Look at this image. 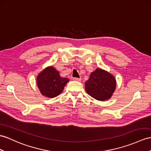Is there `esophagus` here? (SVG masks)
I'll return each mask as SVG.
<instances>
[{
	"mask_svg": "<svg viewBox=\"0 0 151 151\" xmlns=\"http://www.w3.org/2000/svg\"><path fill=\"white\" fill-rule=\"evenodd\" d=\"M73 81H78V82H80L81 81V78H73Z\"/></svg>",
	"mask_w": 151,
	"mask_h": 151,
	"instance_id": "obj_1",
	"label": "esophagus"
}]
</instances>
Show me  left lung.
Listing matches in <instances>:
<instances>
[{
	"mask_svg": "<svg viewBox=\"0 0 151 151\" xmlns=\"http://www.w3.org/2000/svg\"><path fill=\"white\" fill-rule=\"evenodd\" d=\"M116 79L111 73L97 68L85 82V90L91 97L103 101L110 99L116 89Z\"/></svg>",
	"mask_w": 151,
	"mask_h": 151,
	"instance_id": "1",
	"label": "left lung"
}]
</instances>
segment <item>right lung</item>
I'll use <instances>...</instances> for the list:
<instances>
[{"mask_svg": "<svg viewBox=\"0 0 151 151\" xmlns=\"http://www.w3.org/2000/svg\"><path fill=\"white\" fill-rule=\"evenodd\" d=\"M68 81V78H61L60 72L52 66L44 68L36 78L40 93L48 98H54L60 95Z\"/></svg>", "mask_w": 151, "mask_h": 151, "instance_id": "right-lung-1", "label": "right lung"}]
</instances>
